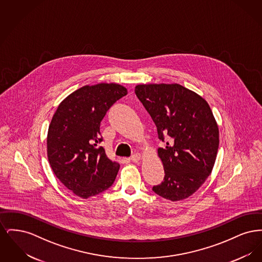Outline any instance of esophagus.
Returning a JSON list of instances; mask_svg holds the SVG:
<instances>
[{
	"label": "esophagus",
	"instance_id": "1",
	"mask_svg": "<svg viewBox=\"0 0 262 262\" xmlns=\"http://www.w3.org/2000/svg\"><path fill=\"white\" fill-rule=\"evenodd\" d=\"M140 154L139 153H135L133 156H130V158H129V160L130 161H133V162H137V161H139V159H140Z\"/></svg>",
	"mask_w": 262,
	"mask_h": 262
}]
</instances>
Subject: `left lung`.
<instances>
[{
    "label": "left lung",
    "mask_w": 262,
    "mask_h": 262,
    "mask_svg": "<svg viewBox=\"0 0 262 262\" xmlns=\"http://www.w3.org/2000/svg\"><path fill=\"white\" fill-rule=\"evenodd\" d=\"M137 98L155 123L165 177L152 190L166 200H185L211 173L219 130L208 103L180 84H140Z\"/></svg>",
    "instance_id": "left-lung-1"
}]
</instances>
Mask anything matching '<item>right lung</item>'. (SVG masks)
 <instances>
[{"label":"right lung","instance_id":"right-lung-1","mask_svg":"<svg viewBox=\"0 0 262 262\" xmlns=\"http://www.w3.org/2000/svg\"><path fill=\"white\" fill-rule=\"evenodd\" d=\"M127 94L124 86L99 83L77 89L59 105L51 121L47 152L62 185L88 199L111 187L120 169L99 146L100 124L113 104Z\"/></svg>","mask_w":262,"mask_h":262}]
</instances>
